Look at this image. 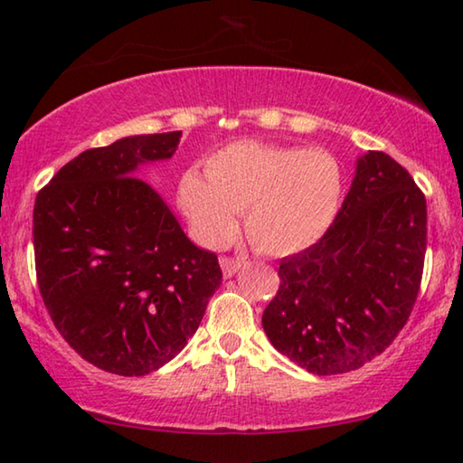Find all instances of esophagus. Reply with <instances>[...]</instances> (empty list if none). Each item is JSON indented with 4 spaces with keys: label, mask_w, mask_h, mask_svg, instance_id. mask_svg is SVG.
<instances>
[{
    "label": "esophagus",
    "mask_w": 463,
    "mask_h": 463,
    "mask_svg": "<svg viewBox=\"0 0 463 463\" xmlns=\"http://www.w3.org/2000/svg\"><path fill=\"white\" fill-rule=\"evenodd\" d=\"M221 268H222L224 278H232L234 273H237L242 268V261L241 260H232V257H222Z\"/></svg>",
    "instance_id": "esophagus-1"
}]
</instances>
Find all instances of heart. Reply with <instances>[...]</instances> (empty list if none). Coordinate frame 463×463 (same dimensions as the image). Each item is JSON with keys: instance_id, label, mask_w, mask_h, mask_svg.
Listing matches in <instances>:
<instances>
[{"instance_id": "obj_1", "label": "heart", "mask_w": 463, "mask_h": 463, "mask_svg": "<svg viewBox=\"0 0 463 463\" xmlns=\"http://www.w3.org/2000/svg\"><path fill=\"white\" fill-rule=\"evenodd\" d=\"M187 171L179 203L198 237L221 247L245 213L247 237L265 255H292L325 237L339 216L345 175L325 148L239 140Z\"/></svg>"}]
</instances>
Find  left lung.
Wrapping results in <instances>:
<instances>
[{
    "label": "left lung",
    "mask_w": 463,
    "mask_h": 463,
    "mask_svg": "<svg viewBox=\"0 0 463 463\" xmlns=\"http://www.w3.org/2000/svg\"><path fill=\"white\" fill-rule=\"evenodd\" d=\"M425 250V195L401 163L367 151L331 231L279 261V289L261 318L265 335L310 373L357 370L409 320Z\"/></svg>",
    "instance_id": "obj_1"
}]
</instances>
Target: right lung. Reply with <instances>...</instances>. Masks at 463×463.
I'll return each mask as SVG.
<instances>
[{
	"mask_svg": "<svg viewBox=\"0 0 463 463\" xmlns=\"http://www.w3.org/2000/svg\"><path fill=\"white\" fill-rule=\"evenodd\" d=\"M182 132L137 135L83 151L34 203L36 279L57 331L85 362L146 375L198 331L222 281L140 165L174 156Z\"/></svg>",
	"mask_w": 463,
	"mask_h": 463,
	"instance_id": "add662e5",
	"label": "right lung"
}]
</instances>
